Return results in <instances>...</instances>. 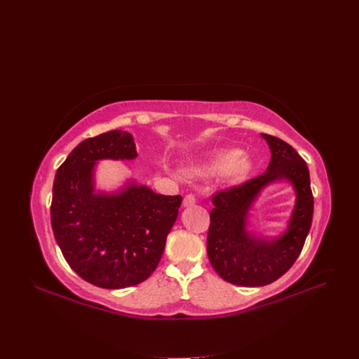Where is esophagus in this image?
<instances>
[{"mask_svg": "<svg viewBox=\"0 0 359 359\" xmlns=\"http://www.w3.org/2000/svg\"><path fill=\"white\" fill-rule=\"evenodd\" d=\"M195 203H196L195 195L189 194V195L184 196V199H183V206H184V208H187V206H192V205H195Z\"/></svg>", "mask_w": 359, "mask_h": 359, "instance_id": "34e87169", "label": "esophagus"}]
</instances>
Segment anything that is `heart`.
Instances as JSON below:
<instances>
[{
    "mask_svg": "<svg viewBox=\"0 0 359 359\" xmlns=\"http://www.w3.org/2000/svg\"><path fill=\"white\" fill-rule=\"evenodd\" d=\"M252 170V160L241 157V151L236 148L222 149L217 153L208 163L195 168L198 175H217L224 173L230 180H240L248 176Z\"/></svg>",
    "mask_w": 359,
    "mask_h": 359,
    "instance_id": "1",
    "label": "heart"
}]
</instances>
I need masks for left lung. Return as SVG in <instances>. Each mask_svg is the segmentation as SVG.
Wrapping results in <instances>:
<instances>
[{
	"instance_id": "left-lung-1",
	"label": "left lung",
	"mask_w": 359,
	"mask_h": 359,
	"mask_svg": "<svg viewBox=\"0 0 359 359\" xmlns=\"http://www.w3.org/2000/svg\"><path fill=\"white\" fill-rule=\"evenodd\" d=\"M271 148L263 175L212 196L206 252L215 272L238 287H263L284 275L297 260L309 236L314 199L306 161L276 137L262 134ZM285 180L296 191V205L285 233L275 239L248 231V211L266 185Z\"/></svg>"
}]
</instances>
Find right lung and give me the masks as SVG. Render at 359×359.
<instances>
[{
	"instance_id": "1",
	"label": "right lung",
	"mask_w": 359,
	"mask_h": 359,
	"mask_svg": "<svg viewBox=\"0 0 359 359\" xmlns=\"http://www.w3.org/2000/svg\"><path fill=\"white\" fill-rule=\"evenodd\" d=\"M137 156L130 134L109 130L80 142L55 175V240L72 271L100 288L134 287L153 273L179 214L182 196L156 194L132 179L118 192H96L99 161Z\"/></svg>"
}]
</instances>
